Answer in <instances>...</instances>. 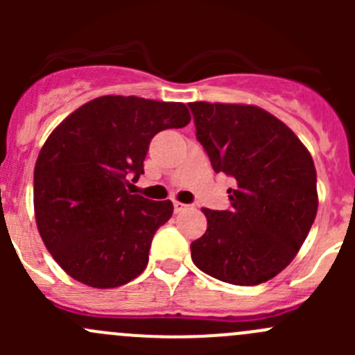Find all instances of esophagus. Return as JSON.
Listing matches in <instances>:
<instances>
[{
	"label": "esophagus",
	"mask_w": 355,
	"mask_h": 355,
	"mask_svg": "<svg viewBox=\"0 0 355 355\" xmlns=\"http://www.w3.org/2000/svg\"><path fill=\"white\" fill-rule=\"evenodd\" d=\"M189 207H191V204H184V202H180V200H173L175 213H182V211L189 209Z\"/></svg>",
	"instance_id": "esophagus-1"
}]
</instances>
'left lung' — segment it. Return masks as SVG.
Segmentation results:
<instances>
[{
  "label": "left lung",
  "mask_w": 355,
  "mask_h": 355,
  "mask_svg": "<svg viewBox=\"0 0 355 355\" xmlns=\"http://www.w3.org/2000/svg\"><path fill=\"white\" fill-rule=\"evenodd\" d=\"M189 106L213 170L235 182L230 209H202L207 230L191 244L192 261L227 284H264L288 266L314 223L313 157L284 121L257 106Z\"/></svg>",
  "instance_id": "8db88e82"
}]
</instances>
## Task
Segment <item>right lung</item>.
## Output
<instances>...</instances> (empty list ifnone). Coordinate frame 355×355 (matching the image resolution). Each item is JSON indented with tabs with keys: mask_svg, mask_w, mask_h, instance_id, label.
Wrapping results in <instances>:
<instances>
[{
	"mask_svg": "<svg viewBox=\"0 0 355 355\" xmlns=\"http://www.w3.org/2000/svg\"><path fill=\"white\" fill-rule=\"evenodd\" d=\"M191 121L184 103L101 96L51 132L34 168L35 223L67 275L94 288L128 284L148 266L171 200L128 191L157 132Z\"/></svg>",
	"mask_w": 355,
	"mask_h": 355,
	"instance_id": "right-lung-1",
	"label": "right lung"
}]
</instances>
